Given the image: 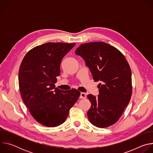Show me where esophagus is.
Listing matches in <instances>:
<instances>
[{
	"mask_svg": "<svg viewBox=\"0 0 153 153\" xmlns=\"http://www.w3.org/2000/svg\"><path fill=\"white\" fill-rule=\"evenodd\" d=\"M86 97V95L85 93H80V99H85Z\"/></svg>",
	"mask_w": 153,
	"mask_h": 153,
	"instance_id": "1",
	"label": "esophagus"
}]
</instances>
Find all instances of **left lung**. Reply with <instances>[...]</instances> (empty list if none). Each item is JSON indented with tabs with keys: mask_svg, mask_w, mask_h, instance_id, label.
Listing matches in <instances>:
<instances>
[{
	"mask_svg": "<svg viewBox=\"0 0 153 153\" xmlns=\"http://www.w3.org/2000/svg\"><path fill=\"white\" fill-rule=\"evenodd\" d=\"M75 53L88 67L93 79L99 83L96 97L88 95L91 103L87 113L90 122L99 128L114 124L121 117L132 95L131 71L123 54L103 42L83 43Z\"/></svg>",
	"mask_w": 153,
	"mask_h": 153,
	"instance_id": "left-lung-1",
	"label": "left lung"
}]
</instances>
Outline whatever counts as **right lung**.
Returning <instances> with one entry per match:
<instances>
[{"label":"right lung","instance_id":"add662e5","mask_svg":"<svg viewBox=\"0 0 153 153\" xmlns=\"http://www.w3.org/2000/svg\"><path fill=\"white\" fill-rule=\"evenodd\" d=\"M75 43L48 42L30 50L19 71V85L24 103L39 123L55 127L66 120L80 93L56 88L60 63Z\"/></svg>","mask_w":153,"mask_h":153}]
</instances>
